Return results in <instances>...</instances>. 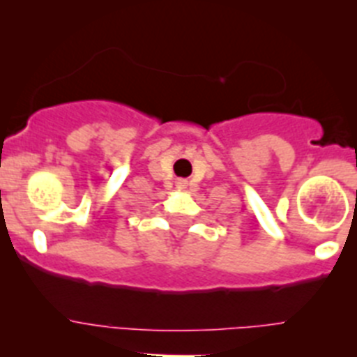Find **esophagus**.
<instances>
[{
    "label": "esophagus",
    "mask_w": 357,
    "mask_h": 357,
    "mask_svg": "<svg viewBox=\"0 0 357 357\" xmlns=\"http://www.w3.org/2000/svg\"><path fill=\"white\" fill-rule=\"evenodd\" d=\"M176 188H178V189H184V188H185V182H184V181H178V182H176Z\"/></svg>",
    "instance_id": "esophagus-1"
}]
</instances>
